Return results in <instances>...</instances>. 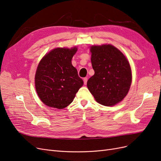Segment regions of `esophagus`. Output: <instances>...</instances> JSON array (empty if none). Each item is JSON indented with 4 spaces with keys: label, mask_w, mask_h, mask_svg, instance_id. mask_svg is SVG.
<instances>
[{
    "label": "esophagus",
    "mask_w": 161,
    "mask_h": 161,
    "mask_svg": "<svg viewBox=\"0 0 161 161\" xmlns=\"http://www.w3.org/2000/svg\"><path fill=\"white\" fill-rule=\"evenodd\" d=\"M87 80H88V79H87L86 77H85V78H84V79H83V81H84V84H85V85H86V84Z\"/></svg>",
    "instance_id": "obj_1"
}]
</instances>
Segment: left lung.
Returning a JSON list of instances; mask_svg holds the SVG:
<instances>
[{"label":"left lung","mask_w":161,"mask_h":161,"mask_svg":"<svg viewBox=\"0 0 161 161\" xmlns=\"http://www.w3.org/2000/svg\"><path fill=\"white\" fill-rule=\"evenodd\" d=\"M91 61L95 74L87 87L95 101L105 106H114L128 95L132 74L127 58L111 44L90 47Z\"/></svg>","instance_id":"1"}]
</instances>
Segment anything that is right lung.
I'll list each match as a JSON object with an SVG mask.
<instances>
[{"instance_id":"right-lung-1","label":"right lung","mask_w":161,"mask_h":161,"mask_svg":"<svg viewBox=\"0 0 161 161\" xmlns=\"http://www.w3.org/2000/svg\"><path fill=\"white\" fill-rule=\"evenodd\" d=\"M76 46L56 47L40 61L35 75V87L39 98L47 107L58 109L69 106L83 85L72 64Z\"/></svg>"}]
</instances>
